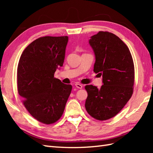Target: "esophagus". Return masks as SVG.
Segmentation results:
<instances>
[{
	"mask_svg": "<svg viewBox=\"0 0 153 153\" xmlns=\"http://www.w3.org/2000/svg\"><path fill=\"white\" fill-rule=\"evenodd\" d=\"M75 86H76L77 88H78V89H82L83 88V86H82V85H81V84H79V83H76L75 84Z\"/></svg>",
	"mask_w": 153,
	"mask_h": 153,
	"instance_id": "1",
	"label": "esophagus"
}]
</instances>
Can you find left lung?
Listing matches in <instances>:
<instances>
[{
  "mask_svg": "<svg viewBox=\"0 0 153 153\" xmlns=\"http://www.w3.org/2000/svg\"><path fill=\"white\" fill-rule=\"evenodd\" d=\"M95 55L93 71L102 77L98 89L88 85L87 112L98 120H106L120 112L134 91V64L128 47L116 35L99 31L89 41Z\"/></svg>",
  "mask_w": 153,
  "mask_h": 153,
  "instance_id": "obj_1",
  "label": "left lung"
}]
</instances>
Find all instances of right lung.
Listing matches in <instances>:
<instances>
[{
	"label": "right lung",
	"instance_id": "obj_1",
	"mask_svg": "<svg viewBox=\"0 0 153 153\" xmlns=\"http://www.w3.org/2000/svg\"><path fill=\"white\" fill-rule=\"evenodd\" d=\"M68 41V36L38 38L25 48L18 62L19 95L30 114L45 124L61 118L72 89L54 77L63 66Z\"/></svg>",
	"mask_w": 153,
	"mask_h": 153
}]
</instances>
